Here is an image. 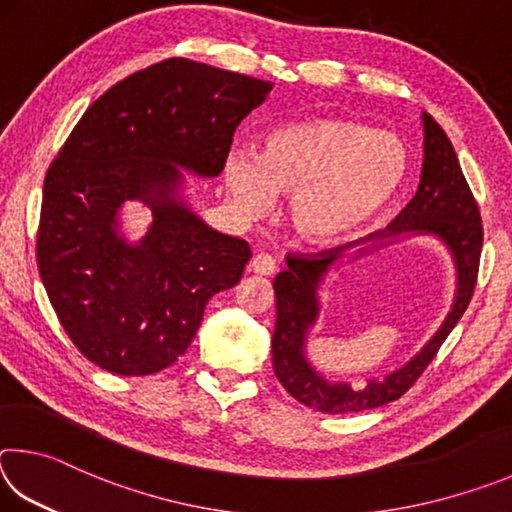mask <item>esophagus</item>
<instances>
[{"mask_svg": "<svg viewBox=\"0 0 512 512\" xmlns=\"http://www.w3.org/2000/svg\"><path fill=\"white\" fill-rule=\"evenodd\" d=\"M250 273L255 275H273L277 271V264L271 255H255L253 262H250Z\"/></svg>", "mask_w": 512, "mask_h": 512, "instance_id": "obj_1", "label": "esophagus"}]
</instances>
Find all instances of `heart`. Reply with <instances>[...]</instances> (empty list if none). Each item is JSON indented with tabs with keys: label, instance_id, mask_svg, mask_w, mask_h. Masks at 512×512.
Returning a JSON list of instances; mask_svg holds the SVG:
<instances>
[{
	"label": "heart",
	"instance_id": "1",
	"mask_svg": "<svg viewBox=\"0 0 512 512\" xmlns=\"http://www.w3.org/2000/svg\"><path fill=\"white\" fill-rule=\"evenodd\" d=\"M400 135L352 119H305L277 126L257 155L232 151L223 183L246 219L264 216L275 196L289 198L287 223L307 246L329 248L377 221L409 176Z\"/></svg>",
	"mask_w": 512,
	"mask_h": 512
}]
</instances>
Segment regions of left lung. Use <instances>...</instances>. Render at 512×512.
<instances>
[{"label": "left lung", "instance_id": "1", "mask_svg": "<svg viewBox=\"0 0 512 512\" xmlns=\"http://www.w3.org/2000/svg\"><path fill=\"white\" fill-rule=\"evenodd\" d=\"M422 131L424 158L418 192L384 237L375 239L366 248L354 250L352 255H343V250L339 253L329 250L320 257H287V268L275 277L277 320L271 345L273 370L280 384L309 409L332 415L359 413L402 397L436 357L447 334L470 305L483 246L479 207L467 187L452 142L427 112H422ZM411 236L436 238L453 257L457 273L455 300L444 323L409 362L386 376L369 378L363 385L354 387L349 382L327 378L310 363L306 350L308 334L322 308L319 291L326 277L379 247Z\"/></svg>", "mask_w": 512, "mask_h": 512}]
</instances>
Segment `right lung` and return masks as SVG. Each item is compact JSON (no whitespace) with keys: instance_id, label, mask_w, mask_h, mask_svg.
<instances>
[{"instance_id":"right-lung-1","label":"right lung","mask_w":512,"mask_h":512,"mask_svg":"<svg viewBox=\"0 0 512 512\" xmlns=\"http://www.w3.org/2000/svg\"><path fill=\"white\" fill-rule=\"evenodd\" d=\"M273 83L187 58L151 65L101 94L51 162L38 271L60 325L112 375L160 372L194 341L207 300L244 275L250 246L198 216L185 173L216 178L232 135ZM126 200L152 210L142 238Z\"/></svg>"}]
</instances>
